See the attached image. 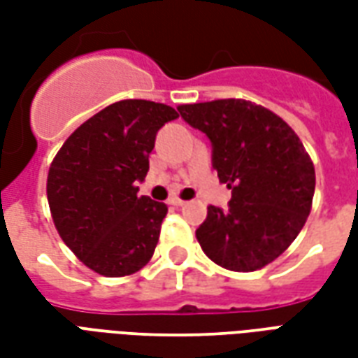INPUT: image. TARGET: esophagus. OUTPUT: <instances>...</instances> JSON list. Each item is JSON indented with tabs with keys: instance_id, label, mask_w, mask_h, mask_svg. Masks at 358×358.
I'll use <instances>...</instances> for the list:
<instances>
[{
	"instance_id": "esophagus-1",
	"label": "esophagus",
	"mask_w": 358,
	"mask_h": 358,
	"mask_svg": "<svg viewBox=\"0 0 358 358\" xmlns=\"http://www.w3.org/2000/svg\"><path fill=\"white\" fill-rule=\"evenodd\" d=\"M169 203H171V205H174V207H184V205H186V201H184V199H180V197H171V199H169Z\"/></svg>"
}]
</instances>
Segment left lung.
<instances>
[{"mask_svg":"<svg viewBox=\"0 0 358 358\" xmlns=\"http://www.w3.org/2000/svg\"><path fill=\"white\" fill-rule=\"evenodd\" d=\"M213 145V169L232 189L228 210L209 205L197 241L213 263L253 272L272 263L307 222L315 164L289 124L245 99L180 105Z\"/></svg>","mask_w":358,"mask_h":358,"instance_id":"left-lung-1","label":"left lung"}]
</instances>
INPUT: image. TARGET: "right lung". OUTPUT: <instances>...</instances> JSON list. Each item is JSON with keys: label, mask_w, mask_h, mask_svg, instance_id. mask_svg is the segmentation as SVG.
I'll use <instances>...</instances> for the list:
<instances>
[{"label": "right lung", "mask_w": 358, "mask_h": 358, "mask_svg": "<svg viewBox=\"0 0 358 358\" xmlns=\"http://www.w3.org/2000/svg\"><path fill=\"white\" fill-rule=\"evenodd\" d=\"M178 113L164 103L122 99L74 130L48 174V203L66 248L88 268L120 278L153 257L166 205L138 195L149 153L164 122Z\"/></svg>", "instance_id": "1"}]
</instances>
